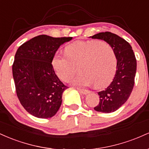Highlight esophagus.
<instances>
[{"label": "esophagus", "instance_id": "obj_1", "mask_svg": "<svg viewBox=\"0 0 149 149\" xmlns=\"http://www.w3.org/2000/svg\"><path fill=\"white\" fill-rule=\"evenodd\" d=\"M77 90L79 91L80 93L83 94V95H87V94L88 93V90H85V89H81V88H77Z\"/></svg>", "mask_w": 149, "mask_h": 149}]
</instances>
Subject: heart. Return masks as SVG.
<instances>
[{"label":"heart","instance_id":"obj_1","mask_svg":"<svg viewBox=\"0 0 149 149\" xmlns=\"http://www.w3.org/2000/svg\"><path fill=\"white\" fill-rule=\"evenodd\" d=\"M65 54L56 53L52 64L56 74L63 81L71 79V83L79 86L92 84L96 88L106 86L115 73L117 59L112 46L105 41L79 40L65 47Z\"/></svg>","mask_w":149,"mask_h":149}]
</instances>
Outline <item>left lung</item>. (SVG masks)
<instances>
[{"mask_svg": "<svg viewBox=\"0 0 149 149\" xmlns=\"http://www.w3.org/2000/svg\"><path fill=\"white\" fill-rule=\"evenodd\" d=\"M92 38L104 40L115 51L117 66L115 76L105 90L98 92L100 102L94 109L102 113L116 111L128 100L134 85L136 60L131 45L122 38L111 32H102Z\"/></svg>", "mask_w": 149, "mask_h": 149, "instance_id": "left-lung-1", "label": "left lung"}]
</instances>
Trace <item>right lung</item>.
Returning a JSON list of instances; mask_svg holds the SVG:
<instances>
[{
	"label": "right lung",
	"instance_id": "1",
	"mask_svg": "<svg viewBox=\"0 0 149 149\" xmlns=\"http://www.w3.org/2000/svg\"><path fill=\"white\" fill-rule=\"evenodd\" d=\"M72 37L40 35L19 46L15 56L13 75L20 103L39 118L57 113L62 93L68 88L55 74L52 60L59 46Z\"/></svg>",
	"mask_w": 149,
	"mask_h": 149
}]
</instances>
